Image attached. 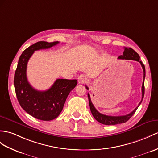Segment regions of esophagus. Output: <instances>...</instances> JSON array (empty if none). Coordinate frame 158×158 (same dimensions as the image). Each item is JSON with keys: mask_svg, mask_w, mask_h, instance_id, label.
I'll list each match as a JSON object with an SVG mask.
<instances>
[{"mask_svg": "<svg viewBox=\"0 0 158 158\" xmlns=\"http://www.w3.org/2000/svg\"><path fill=\"white\" fill-rule=\"evenodd\" d=\"M88 78H87V76L86 75H84L82 74L78 76V81L79 84H84L87 82Z\"/></svg>", "mask_w": 158, "mask_h": 158, "instance_id": "esophagus-1", "label": "esophagus"}]
</instances>
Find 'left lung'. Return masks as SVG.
I'll return each mask as SVG.
<instances>
[{
    "mask_svg": "<svg viewBox=\"0 0 158 158\" xmlns=\"http://www.w3.org/2000/svg\"><path fill=\"white\" fill-rule=\"evenodd\" d=\"M125 50L123 52V54L118 56V59H121V60H135L137 61H139V62L141 64L142 68H143V84H142V88H141V91H142V98L141 102L139 103V105L131 113H130L128 114L123 115V116H117V117H114V116H108V115H105L100 113L98 111L95 109L94 106L92 104L90 94L88 93V101H89V105H90V111L93 115L94 118L98 121L101 123L103 125H117V124H121V123H124L127 121L131 117L134 113H135V111L137 110V108L139 107V106L141 105V103L143 101V98L144 97V93H145V86H144V80H145V68L144 64L142 63V61H140V57L139 54L133 50L132 48H124ZM86 89L88 90V88L86 86Z\"/></svg>",
    "mask_w": 158,
    "mask_h": 158,
    "instance_id": "left-lung-1",
    "label": "left lung"
}]
</instances>
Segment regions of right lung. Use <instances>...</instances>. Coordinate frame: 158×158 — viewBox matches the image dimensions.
I'll list each match as a JSON object with an SVG mask.
<instances>
[{"label":"right lung","instance_id":"right-lung-1","mask_svg":"<svg viewBox=\"0 0 158 158\" xmlns=\"http://www.w3.org/2000/svg\"><path fill=\"white\" fill-rule=\"evenodd\" d=\"M39 41L29 46L22 53L14 76V86L21 106L34 118L51 121L57 118L63 109L68 96L76 86V80L57 79L49 89L37 90L30 85L27 78V65L35 51L48 49L58 44Z\"/></svg>","mask_w":158,"mask_h":158}]
</instances>
